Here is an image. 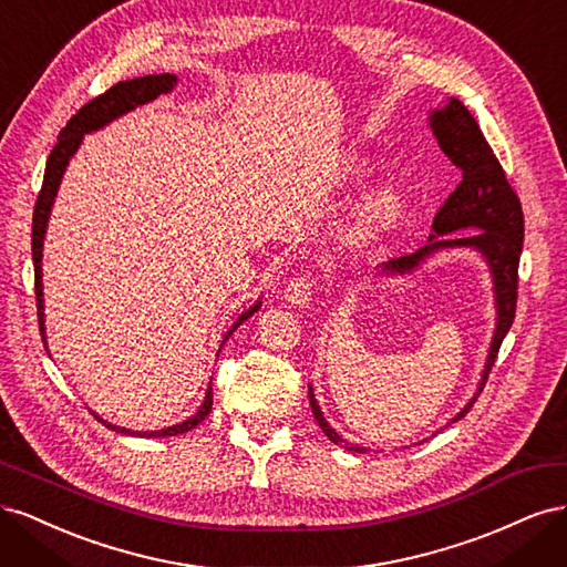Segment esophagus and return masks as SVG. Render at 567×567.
I'll return each mask as SVG.
<instances>
[{
    "instance_id": "esophagus-1",
    "label": "esophagus",
    "mask_w": 567,
    "mask_h": 567,
    "mask_svg": "<svg viewBox=\"0 0 567 567\" xmlns=\"http://www.w3.org/2000/svg\"><path fill=\"white\" fill-rule=\"evenodd\" d=\"M312 293H315V281L310 277H302V274L296 279H290V284L286 286V300L296 307H305L312 300Z\"/></svg>"
}]
</instances>
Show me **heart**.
Masks as SVG:
<instances>
[{
  "mask_svg": "<svg viewBox=\"0 0 567 567\" xmlns=\"http://www.w3.org/2000/svg\"><path fill=\"white\" fill-rule=\"evenodd\" d=\"M354 175V169H352ZM400 210V200L392 192H379L375 196L369 198L364 215H362V227L371 234V231H379L385 225H390L392 217L398 215Z\"/></svg>",
  "mask_w": 567,
  "mask_h": 567,
  "instance_id": "b5f03b06",
  "label": "heart"
}]
</instances>
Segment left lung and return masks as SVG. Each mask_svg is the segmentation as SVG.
Instances as JSON below:
<instances>
[{
    "instance_id": "1",
    "label": "left lung",
    "mask_w": 567,
    "mask_h": 567,
    "mask_svg": "<svg viewBox=\"0 0 567 567\" xmlns=\"http://www.w3.org/2000/svg\"><path fill=\"white\" fill-rule=\"evenodd\" d=\"M431 130L435 140L461 173V182L444 200L442 208L435 213L433 219V234L427 236V241L409 255L390 257L388 262L379 267V277H404V274L416 271L427 257H433L440 250L452 248H471L480 252V257L487 262V269L492 274L494 286V307H496V323L494 336L489 342L487 362L480 375V383L468 404L463 406L458 414L452 419V423L461 421L468 414L471 406L475 404L477 394L483 392L487 375L494 367L496 352L502 348V340L506 338L513 317H516V300H518V262L523 250V208L520 198L513 192L511 184L506 182V175L502 169V163L496 161L494 151L489 148L487 140L480 132L475 117L471 111L461 104L458 99H450L442 109H435L431 115ZM456 230H466V235H457ZM455 233L456 237H450ZM310 404L312 414L333 444H342L348 452L364 454L367 450L359 444L346 442L331 423L323 419L319 402L315 398V390L310 385Z\"/></svg>"
}]
</instances>
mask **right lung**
<instances>
[{"label": "right lung", "mask_w": 567, "mask_h": 567, "mask_svg": "<svg viewBox=\"0 0 567 567\" xmlns=\"http://www.w3.org/2000/svg\"><path fill=\"white\" fill-rule=\"evenodd\" d=\"M177 84V75L173 73H161V75H144V78H134V80H125V82H117L109 92H104L101 96L92 99L90 104H84L71 120H68V125L61 130L59 134V142L54 146V151L49 153V161H47V169H44V182H42V192L38 196L35 203V213H32V262H35V296H38V317H40V333L42 340L47 346V329H44V293H42V250H44V234H47V225H49V215H51V205L56 200L59 194V186L63 179V173L68 163L75 156V151L80 148L84 134L96 132L101 127H106L109 123H113L115 117L125 115L130 111H134L136 106H144L148 101L158 99L161 94L173 92ZM262 302L257 300L250 310H246L241 317L234 321L231 329L225 333L227 342L229 336L241 326L248 317H252L257 310H260ZM213 409V385H208V392H205V400L198 406V411L194 416H188L186 421L177 423V425H167L163 431H130V427H120L113 425L104 419H96L104 423L106 427L115 433H123V435H136V437H173V435H182L188 433L192 427H196L200 421H205V416L210 414Z\"/></svg>", "instance_id": "add662e5"}]
</instances>
